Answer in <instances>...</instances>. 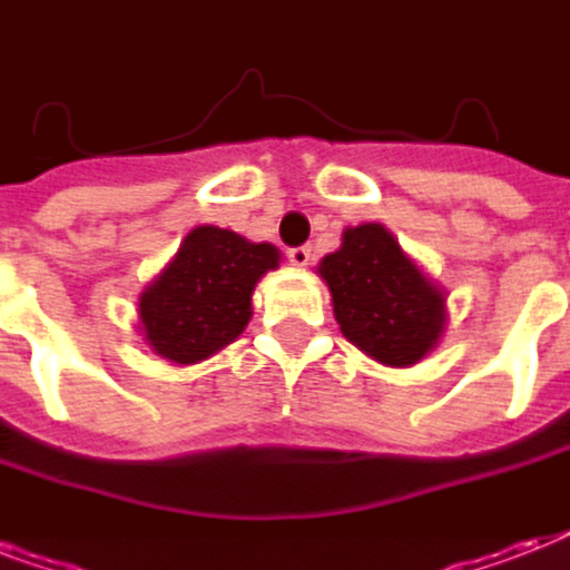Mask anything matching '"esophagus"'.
I'll list each match as a JSON object with an SVG mask.
<instances>
[{"label": "esophagus", "mask_w": 570, "mask_h": 570, "mask_svg": "<svg viewBox=\"0 0 570 570\" xmlns=\"http://www.w3.org/2000/svg\"><path fill=\"white\" fill-rule=\"evenodd\" d=\"M286 257H289V263H293V266L304 268V266H311L313 250L307 248V245H298V248H289V250H286Z\"/></svg>", "instance_id": "34e87169"}]
</instances>
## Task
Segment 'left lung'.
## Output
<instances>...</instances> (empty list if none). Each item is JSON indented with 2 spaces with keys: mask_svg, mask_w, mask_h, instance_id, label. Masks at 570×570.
<instances>
[{
  "mask_svg": "<svg viewBox=\"0 0 570 570\" xmlns=\"http://www.w3.org/2000/svg\"><path fill=\"white\" fill-rule=\"evenodd\" d=\"M343 337L384 366L423 361L446 331V293L416 268L384 224L343 230L316 266Z\"/></svg>",
  "mask_w": 570,
  "mask_h": 570,
  "instance_id": "1",
  "label": "left lung"
}]
</instances>
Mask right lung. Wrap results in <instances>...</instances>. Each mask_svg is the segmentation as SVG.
I'll use <instances>...</instances> for the list:
<instances>
[{
	"instance_id": "1",
	"label": "right lung",
	"mask_w": 570,
	"mask_h": 570,
	"mask_svg": "<svg viewBox=\"0 0 570 570\" xmlns=\"http://www.w3.org/2000/svg\"><path fill=\"white\" fill-rule=\"evenodd\" d=\"M281 266L268 242L200 224L174 259L138 295V331L154 355L189 366L239 337L254 316L250 295L266 272Z\"/></svg>"
}]
</instances>
